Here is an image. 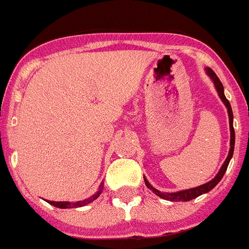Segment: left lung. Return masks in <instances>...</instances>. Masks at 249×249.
<instances>
[{"instance_id":"obj_1","label":"left lung","mask_w":249,"mask_h":249,"mask_svg":"<svg viewBox=\"0 0 249 249\" xmlns=\"http://www.w3.org/2000/svg\"><path fill=\"white\" fill-rule=\"evenodd\" d=\"M206 73L211 77V79L213 81L214 83V87H216V90H217L218 96L220 99L222 100V103L225 104V107L228 108V114H229V124H230V150H229V154L226 157L225 162L222 164V167L220 168L218 171V174L214 176V178L210 181V182H207V184L200 185V186H196V188H193V189H186V190H181V192H176V193H163V192H159L157 190L156 188H153L152 185L149 184V181L144 178L145 181V185L148 186V189H150L153 193H156V196H160L162 199H166V200H171V202H188V200H192L196 196H202V194H206L208 193L210 190L216 186V185L221 181L222 176L225 175L226 170H228V166H229V162H230V159L232 157V153H234V144H235V132H234V127H232V110H231V105L229 103V100L225 97V93H224V86H222L221 81L218 79V77L216 75L213 71L211 68H206Z\"/></svg>"}]
</instances>
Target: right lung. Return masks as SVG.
<instances>
[{
	"label": "right lung",
	"mask_w": 249,
	"mask_h": 249,
	"mask_svg": "<svg viewBox=\"0 0 249 249\" xmlns=\"http://www.w3.org/2000/svg\"><path fill=\"white\" fill-rule=\"evenodd\" d=\"M104 184L100 185V188L97 190L93 196H91L90 198H87V199H83V200H78V202H74V203H71V202H53V200H49L50 204H53V206L57 207V208H78V207H83L86 206V204L91 203L93 200L96 199L97 196L101 194V189H103Z\"/></svg>",
	"instance_id": "1"
}]
</instances>
